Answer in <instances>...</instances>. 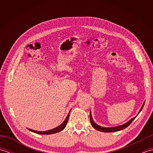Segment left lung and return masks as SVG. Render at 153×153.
Masks as SVG:
<instances>
[{"instance_id": "obj_1", "label": "left lung", "mask_w": 153, "mask_h": 153, "mask_svg": "<svg viewBox=\"0 0 153 153\" xmlns=\"http://www.w3.org/2000/svg\"><path fill=\"white\" fill-rule=\"evenodd\" d=\"M144 104H145V102L143 103V105H142L140 110H139V113L137 114V115L139 114V112L141 111L143 107V106H144ZM135 118H136V116L134 117V118H133L132 119H131L130 120H129L128 122L124 123V124L121 125V126H116V127H113V128H105V127H102V126H100L99 125H97V123H95V122H94V121L93 120V118H92L91 113V111H90V122H91V126L93 127L94 128L96 129L97 130H99L100 131H102V132H114V131H117L122 130V129L126 128L127 127L130 125V123L133 122V120H134Z\"/></svg>"}]
</instances>
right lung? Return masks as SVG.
Returning a JSON list of instances; mask_svg holds the SVG:
<instances>
[{
	"label": "right lung",
	"instance_id": "obj_1",
	"mask_svg": "<svg viewBox=\"0 0 153 153\" xmlns=\"http://www.w3.org/2000/svg\"><path fill=\"white\" fill-rule=\"evenodd\" d=\"M69 114H70V112L68 113V114L67 117L66 118V119H65V120L63 122V123H62V124H60L59 126H58V127H56V128H54L53 129H50V130L43 131H35V130H33V129H29V128H27V129H29V130L32 131V132L35 133V134H41V135H50V134H56V133L60 132L62 130H63V129L65 128V127L66 126L68 121V118H69Z\"/></svg>",
	"mask_w": 153,
	"mask_h": 153
}]
</instances>
